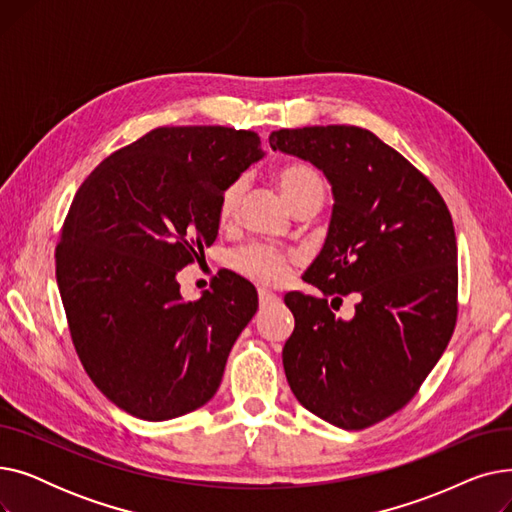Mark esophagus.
<instances>
[{
  "mask_svg": "<svg viewBox=\"0 0 512 512\" xmlns=\"http://www.w3.org/2000/svg\"><path fill=\"white\" fill-rule=\"evenodd\" d=\"M276 303H280V297H278V294H274L272 290L259 288V305H261V307H267V305H276Z\"/></svg>",
  "mask_w": 512,
  "mask_h": 512,
  "instance_id": "34e87169",
  "label": "esophagus"
}]
</instances>
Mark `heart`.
<instances>
[{
    "label": "heart",
    "mask_w": 512,
    "mask_h": 512,
    "mask_svg": "<svg viewBox=\"0 0 512 512\" xmlns=\"http://www.w3.org/2000/svg\"><path fill=\"white\" fill-rule=\"evenodd\" d=\"M278 184L292 209L307 201H324L326 182L321 174L307 164H290L278 172ZM247 191V176H236L220 197V218L230 220L242 195ZM230 263L236 272L259 284H276L286 276L290 255L270 245H249L232 253Z\"/></svg>",
    "instance_id": "1"
}]
</instances>
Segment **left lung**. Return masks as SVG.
<instances>
[{
	"label": "left lung",
	"mask_w": 512,
	"mask_h": 512,
	"mask_svg": "<svg viewBox=\"0 0 512 512\" xmlns=\"http://www.w3.org/2000/svg\"><path fill=\"white\" fill-rule=\"evenodd\" d=\"M270 147L309 161L332 186V218L305 282L288 292L294 330L282 351L292 394L342 429H365L415 396L456 324L450 211L415 166L359 126L282 128ZM357 291L351 320L331 311Z\"/></svg>",
	"instance_id": "1"
}]
</instances>
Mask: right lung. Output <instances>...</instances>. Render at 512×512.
Returning a JSON list of instances; mask_svg holds the SVG:
<instances>
[{
    "mask_svg": "<svg viewBox=\"0 0 512 512\" xmlns=\"http://www.w3.org/2000/svg\"><path fill=\"white\" fill-rule=\"evenodd\" d=\"M263 155L251 130L164 126L78 188L56 249L58 288L80 363L132 417L176 419L218 392L257 290L226 274L186 303L176 274L213 245L224 188Z\"/></svg>",
    "mask_w": 512,
    "mask_h": 512,
    "instance_id": "obj_1",
    "label": "right lung"
}]
</instances>
